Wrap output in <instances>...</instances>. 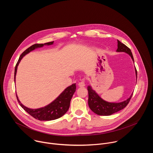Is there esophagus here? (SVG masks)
Returning <instances> with one entry per match:
<instances>
[{"label": "esophagus", "instance_id": "obj_1", "mask_svg": "<svg viewBox=\"0 0 153 153\" xmlns=\"http://www.w3.org/2000/svg\"><path fill=\"white\" fill-rule=\"evenodd\" d=\"M78 86L79 87H83L85 86V80H82V81H80V82H79L78 83Z\"/></svg>", "mask_w": 153, "mask_h": 153}]
</instances>
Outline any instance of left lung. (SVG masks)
Returning <instances> with one entry per match:
<instances>
[{
	"label": "left lung",
	"mask_w": 153,
	"mask_h": 153,
	"mask_svg": "<svg viewBox=\"0 0 153 153\" xmlns=\"http://www.w3.org/2000/svg\"><path fill=\"white\" fill-rule=\"evenodd\" d=\"M117 52H125L128 53L134 61L133 54L131 50L126 47L123 43L117 40ZM136 74L137 77V70L135 67ZM88 105L92 111L100 116H110L115 113L120 111L125 108L131 98L133 94L126 100L120 103H111L108 102L101 99L99 95L91 88V87L88 86Z\"/></svg>",
	"instance_id": "1"
}]
</instances>
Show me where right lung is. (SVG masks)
Listing matches in <instances>:
<instances>
[{
  "instance_id": "add662e5",
  "label": "right lung",
  "mask_w": 153,
  "mask_h": 153,
  "mask_svg": "<svg viewBox=\"0 0 153 153\" xmlns=\"http://www.w3.org/2000/svg\"><path fill=\"white\" fill-rule=\"evenodd\" d=\"M53 42L54 41L45 43L44 44H43V43H36V44L33 45L32 46L27 48L25 51H24L22 53V54L19 57V59L16 63V67H15L14 82L16 79V74L17 72V66L19 62H20L21 59H22V57L25 55H26L30 51L34 50L36 48L42 47L44 45H52ZM76 83H74L65 89L60 94V96L56 100H54L52 103H51L50 104H49L48 105L45 107L40 108L39 109H35V110L34 109L28 108L25 106L24 105H23L18 99L17 94H16V97L19 105L30 115H31L34 118L38 119L39 120L48 121V120H53L59 119L62 116H63L67 112L70 105L71 99L74 92L76 91Z\"/></svg>"
}]
</instances>
